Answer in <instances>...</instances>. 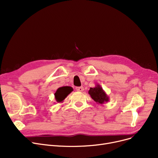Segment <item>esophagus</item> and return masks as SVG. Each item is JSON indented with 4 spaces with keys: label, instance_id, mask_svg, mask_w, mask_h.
Instances as JSON below:
<instances>
[{
    "label": "esophagus",
    "instance_id": "obj_1",
    "mask_svg": "<svg viewBox=\"0 0 158 158\" xmlns=\"http://www.w3.org/2000/svg\"><path fill=\"white\" fill-rule=\"evenodd\" d=\"M76 90L78 91V92H82L84 90V88L82 86H80V87H76Z\"/></svg>",
    "mask_w": 158,
    "mask_h": 158
}]
</instances>
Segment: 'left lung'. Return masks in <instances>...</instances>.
<instances>
[{"mask_svg":"<svg viewBox=\"0 0 158 158\" xmlns=\"http://www.w3.org/2000/svg\"><path fill=\"white\" fill-rule=\"evenodd\" d=\"M88 94L97 104H103L105 102H108L110 100V97L107 96L104 90L98 84L96 85L94 88H90Z\"/></svg>","mask_w":158,"mask_h":158,"instance_id":"8db88e82","label":"left lung"}]
</instances>
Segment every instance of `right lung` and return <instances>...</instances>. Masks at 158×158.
Returning <instances> with one entry per match:
<instances>
[{
    "label": "right lung",
    "mask_w": 158,
    "mask_h": 158,
    "mask_svg": "<svg viewBox=\"0 0 158 158\" xmlns=\"http://www.w3.org/2000/svg\"><path fill=\"white\" fill-rule=\"evenodd\" d=\"M73 91V88L70 86H63L57 89L54 94L55 99L58 103L62 102L64 99L67 97Z\"/></svg>",
    "instance_id": "1"
}]
</instances>
